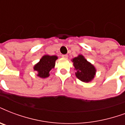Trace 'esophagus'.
Listing matches in <instances>:
<instances>
[{"label":"esophagus","mask_w":125,"mask_h":125,"mask_svg":"<svg viewBox=\"0 0 125 125\" xmlns=\"http://www.w3.org/2000/svg\"><path fill=\"white\" fill-rule=\"evenodd\" d=\"M62 57L64 58H67L68 56H67V54H63V55H62Z\"/></svg>","instance_id":"esophagus-1"}]
</instances>
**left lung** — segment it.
I'll use <instances>...</instances> for the list:
<instances>
[{
	"label": "left lung",
	"instance_id": "8db88e82",
	"mask_svg": "<svg viewBox=\"0 0 125 125\" xmlns=\"http://www.w3.org/2000/svg\"><path fill=\"white\" fill-rule=\"evenodd\" d=\"M73 65L76 70V77L84 83L91 81L96 75V68L86 60L83 55H79L72 60Z\"/></svg>",
	"mask_w": 125,
	"mask_h": 125
}]
</instances>
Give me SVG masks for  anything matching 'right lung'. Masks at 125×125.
<instances>
[{
    "label": "right lung",
    "instance_id": "right-lung-1",
    "mask_svg": "<svg viewBox=\"0 0 125 125\" xmlns=\"http://www.w3.org/2000/svg\"><path fill=\"white\" fill-rule=\"evenodd\" d=\"M58 59L56 56L44 55L40 60L39 62L34 66V70L37 71V76L44 79L50 75V70L54 68L55 62Z\"/></svg>",
    "mask_w": 125,
    "mask_h": 125
}]
</instances>
